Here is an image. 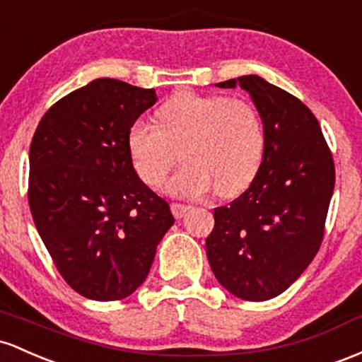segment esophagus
Instances as JSON below:
<instances>
[{"instance_id":"obj_1","label":"esophagus","mask_w":362,"mask_h":362,"mask_svg":"<svg viewBox=\"0 0 362 362\" xmlns=\"http://www.w3.org/2000/svg\"><path fill=\"white\" fill-rule=\"evenodd\" d=\"M170 210H173V215L176 218H181L182 215H185L186 212H188L189 210V206L188 205H185V203H173V205H170Z\"/></svg>"}]
</instances>
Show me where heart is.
<instances>
[{"label": "heart", "mask_w": 362, "mask_h": 362, "mask_svg": "<svg viewBox=\"0 0 362 362\" xmlns=\"http://www.w3.org/2000/svg\"><path fill=\"white\" fill-rule=\"evenodd\" d=\"M265 140L262 115L250 100L182 92L162 105L157 123L132 124L128 148L150 188L165 181L181 152L185 165L170 180V193L198 198L215 188L218 197H234L258 174Z\"/></svg>", "instance_id": "obj_1"}]
</instances>
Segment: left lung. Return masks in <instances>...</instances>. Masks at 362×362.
<instances>
[{
    "mask_svg": "<svg viewBox=\"0 0 362 362\" xmlns=\"http://www.w3.org/2000/svg\"><path fill=\"white\" fill-rule=\"evenodd\" d=\"M250 92L265 124V153L250 188L214 209L206 258L235 298L282 294L318 253L335 186V165L318 119L298 97L257 75L217 83Z\"/></svg>",
    "mask_w": 362,
    "mask_h": 362,
    "instance_id": "obj_1",
    "label": "left lung"
}]
</instances>
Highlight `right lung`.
I'll use <instances>...</instances> for the list:
<instances>
[{"instance_id": "1", "label": "right lung", "mask_w": 362, "mask_h": 362, "mask_svg": "<svg viewBox=\"0 0 362 362\" xmlns=\"http://www.w3.org/2000/svg\"><path fill=\"white\" fill-rule=\"evenodd\" d=\"M156 103L153 88L97 78L52 104L32 138L34 224L64 282L93 301L133 294L174 224L128 148L129 128Z\"/></svg>"}]
</instances>
